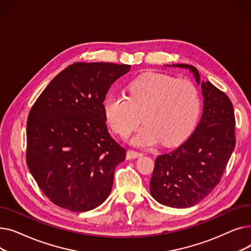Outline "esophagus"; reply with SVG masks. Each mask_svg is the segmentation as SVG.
I'll return each mask as SVG.
<instances>
[{"instance_id":"1","label":"esophagus","mask_w":251,"mask_h":251,"mask_svg":"<svg viewBox=\"0 0 251 251\" xmlns=\"http://www.w3.org/2000/svg\"><path fill=\"white\" fill-rule=\"evenodd\" d=\"M141 155H142L141 152H138V151H132V150H129L127 151L126 157H127V160H133V159H136V157H139Z\"/></svg>"}]
</instances>
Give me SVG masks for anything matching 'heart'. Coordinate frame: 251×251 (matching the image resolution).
Returning a JSON list of instances; mask_svg holds the SVG:
<instances>
[{
    "label": "heart",
    "instance_id": "obj_1",
    "mask_svg": "<svg viewBox=\"0 0 251 251\" xmlns=\"http://www.w3.org/2000/svg\"><path fill=\"white\" fill-rule=\"evenodd\" d=\"M105 120L115 133L127 136L142 120L132 139L138 147L162 140L165 146L183 141L194 129L201 113L199 91L186 79L161 73L144 74L128 86V98L111 95L103 102Z\"/></svg>",
    "mask_w": 251,
    "mask_h": 251
}]
</instances>
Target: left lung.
Here are the masks:
<instances>
[{
	"mask_svg": "<svg viewBox=\"0 0 251 251\" xmlns=\"http://www.w3.org/2000/svg\"><path fill=\"white\" fill-rule=\"evenodd\" d=\"M173 67L188 69L201 84L203 113L185 142L156 157L150 188L157 202L186 208L199 203L220 182L235 148V115L225 92L209 81L201 82L195 67L187 64Z\"/></svg>",
	"mask_w": 251,
	"mask_h": 251,
	"instance_id": "obj_1",
	"label": "left lung"
}]
</instances>
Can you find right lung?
<instances>
[{
	"mask_svg": "<svg viewBox=\"0 0 251 251\" xmlns=\"http://www.w3.org/2000/svg\"><path fill=\"white\" fill-rule=\"evenodd\" d=\"M130 65L74 63L60 72L30 110L26 163L38 187L56 205L87 212L111 193L126 151L111 137L103 100Z\"/></svg>",
	"mask_w": 251,
	"mask_h": 251,
	"instance_id": "right-lung-1",
	"label": "right lung"
}]
</instances>
